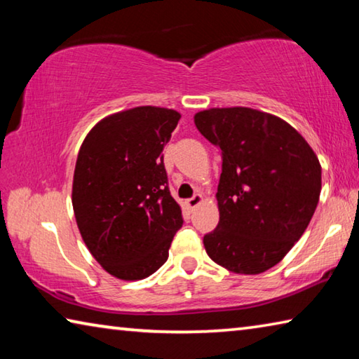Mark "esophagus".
Here are the masks:
<instances>
[{
  "label": "esophagus",
  "mask_w": 359,
  "mask_h": 359,
  "mask_svg": "<svg viewBox=\"0 0 359 359\" xmlns=\"http://www.w3.org/2000/svg\"><path fill=\"white\" fill-rule=\"evenodd\" d=\"M204 201V198H203V194H194L193 198H190V199H187L185 201V204H187V208L190 209V210H193L194 208H198L199 204H201Z\"/></svg>",
  "instance_id": "34e87169"
}]
</instances>
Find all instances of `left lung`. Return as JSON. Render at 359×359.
Returning <instances> with one entry per match:
<instances>
[{
    "mask_svg": "<svg viewBox=\"0 0 359 359\" xmlns=\"http://www.w3.org/2000/svg\"><path fill=\"white\" fill-rule=\"evenodd\" d=\"M199 133L222 150L220 222L204 236L212 261L236 274L280 263L311 223L321 166L299 133L250 107H212L194 115Z\"/></svg>",
    "mask_w": 359,
    "mask_h": 359,
    "instance_id": "1",
    "label": "left lung"
}]
</instances>
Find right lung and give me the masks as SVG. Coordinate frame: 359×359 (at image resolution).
I'll return each instance as SVG.
<instances>
[{
  "label": "right lung",
  "mask_w": 359,
  "mask_h": 359,
  "mask_svg": "<svg viewBox=\"0 0 359 359\" xmlns=\"http://www.w3.org/2000/svg\"><path fill=\"white\" fill-rule=\"evenodd\" d=\"M179 120L174 109L133 107L98 121L79 150L77 228L102 269L120 280H142L160 269L184 223L163 163Z\"/></svg>",
  "instance_id": "right-lung-1"
}]
</instances>
